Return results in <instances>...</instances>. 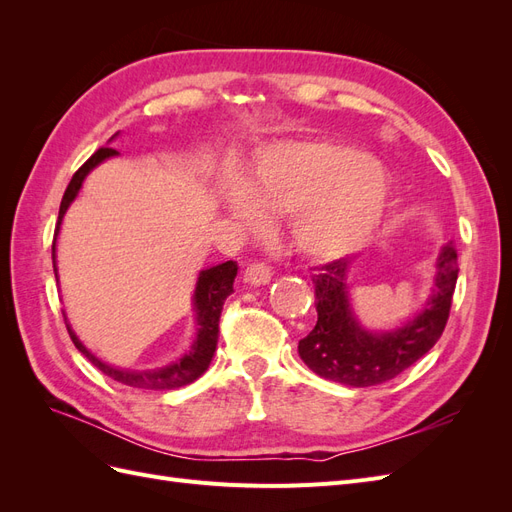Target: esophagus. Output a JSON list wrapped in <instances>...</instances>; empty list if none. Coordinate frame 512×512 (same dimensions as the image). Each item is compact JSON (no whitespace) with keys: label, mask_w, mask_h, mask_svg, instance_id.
Segmentation results:
<instances>
[{"label":"esophagus","mask_w":512,"mask_h":512,"mask_svg":"<svg viewBox=\"0 0 512 512\" xmlns=\"http://www.w3.org/2000/svg\"><path fill=\"white\" fill-rule=\"evenodd\" d=\"M271 267L265 265V262H254V265H250L245 269L243 273V282L250 284V286H265L271 282Z\"/></svg>","instance_id":"esophagus-1"}]
</instances>
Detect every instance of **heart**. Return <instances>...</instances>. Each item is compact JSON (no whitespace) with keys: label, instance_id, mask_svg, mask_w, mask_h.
<instances>
[{"label":"heart","instance_id":"heart-1","mask_svg":"<svg viewBox=\"0 0 512 512\" xmlns=\"http://www.w3.org/2000/svg\"><path fill=\"white\" fill-rule=\"evenodd\" d=\"M391 200L386 173L367 153L335 143H277L265 147L250 183L224 177L222 203L250 230L269 213L290 215L297 250L316 260L344 258L371 239Z\"/></svg>","mask_w":512,"mask_h":512}]
</instances>
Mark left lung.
<instances>
[{
  "label": "left lung",
  "instance_id": "8db88e82",
  "mask_svg": "<svg viewBox=\"0 0 512 512\" xmlns=\"http://www.w3.org/2000/svg\"><path fill=\"white\" fill-rule=\"evenodd\" d=\"M352 262L354 258L333 260L314 275L318 322L299 342V356L320 378L361 389L393 380L436 346L451 312L459 267L455 247L444 245L421 312L395 329L369 331L350 303Z\"/></svg>",
  "mask_w": 512,
  "mask_h": 512
}]
</instances>
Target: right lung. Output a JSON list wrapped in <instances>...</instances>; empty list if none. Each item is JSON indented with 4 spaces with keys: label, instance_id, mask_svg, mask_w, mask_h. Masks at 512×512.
<instances>
[{
    "label": "right lung",
    "instance_id": "add662e5",
    "mask_svg": "<svg viewBox=\"0 0 512 512\" xmlns=\"http://www.w3.org/2000/svg\"><path fill=\"white\" fill-rule=\"evenodd\" d=\"M119 132L113 136L117 138ZM111 138V141H113ZM108 141V143H111ZM119 156V151H115L113 147H102L98 149L94 156H91L79 170H76L72 181L68 183V188L64 192V198H61L59 205V218H57V228H55V241H53V271L57 277V262H55V243H57V235H59V226L64 222V215L68 211V207L74 203V198L79 196L85 177L94 170L98 164H102L108 158ZM237 262L226 260L222 265H215L209 269H203L198 273L196 280V288H194V314H196V337L192 346L185 350V354L181 359L162 365V367H153V369H121L115 365H108L98 356L87 350L83 346V342L76 333L72 331L70 322L64 314L68 333L72 337L74 346L79 348V352H83L87 359L94 363L102 374H106L108 378H113L126 386H134V389H147V391H170V389H179V386H185L194 382L196 378H200L207 371L215 348H218V337H220V314L222 307L228 294H232V282L237 277Z\"/></svg>",
    "mask_w": 512,
    "mask_h": 512
}]
</instances>
